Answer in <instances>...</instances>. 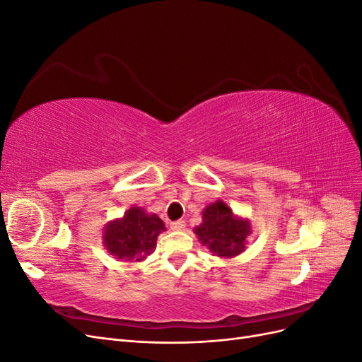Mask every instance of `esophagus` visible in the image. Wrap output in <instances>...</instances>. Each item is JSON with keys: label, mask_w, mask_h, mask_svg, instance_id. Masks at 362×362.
Returning <instances> with one entry per match:
<instances>
[{"label": "esophagus", "mask_w": 362, "mask_h": 362, "mask_svg": "<svg viewBox=\"0 0 362 362\" xmlns=\"http://www.w3.org/2000/svg\"><path fill=\"white\" fill-rule=\"evenodd\" d=\"M170 228L175 229V231H181V229L185 228V221H175L170 223Z\"/></svg>", "instance_id": "obj_1"}]
</instances>
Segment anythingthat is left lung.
Returning <instances> with one entry per match:
<instances>
[{
  "label": "left lung",
  "mask_w": 362,
  "mask_h": 362,
  "mask_svg": "<svg viewBox=\"0 0 362 362\" xmlns=\"http://www.w3.org/2000/svg\"><path fill=\"white\" fill-rule=\"evenodd\" d=\"M204 222L194 229L202 245L217 257H235L245 250L246 237L250 234L247 221L234 217L231 208L217 201L205 208Z\"/></svg>",
  "instance_id": "8db88e82"
}]
</instances>
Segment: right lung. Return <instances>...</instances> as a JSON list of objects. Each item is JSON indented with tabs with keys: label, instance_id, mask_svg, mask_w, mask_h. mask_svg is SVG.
<instances>
[{
	"label": "right lung",
	"instance_id": "right-lung-1",
	"mask_svg": "<svg viewBox=\"0 0 362 362\" xmlns=\"http://www.w3.org/2000/svg\"><path fill=\"white\" fill-rule=\"evenodd\" d=\"M161 231H164V223L158 216H148L141 208L133 206L124 218L107 225L104 245L120 259L140 261L154 250Z\"/></svg>",
	"mask_w": 362,
	"mask_h": 362
}]
</instances>
